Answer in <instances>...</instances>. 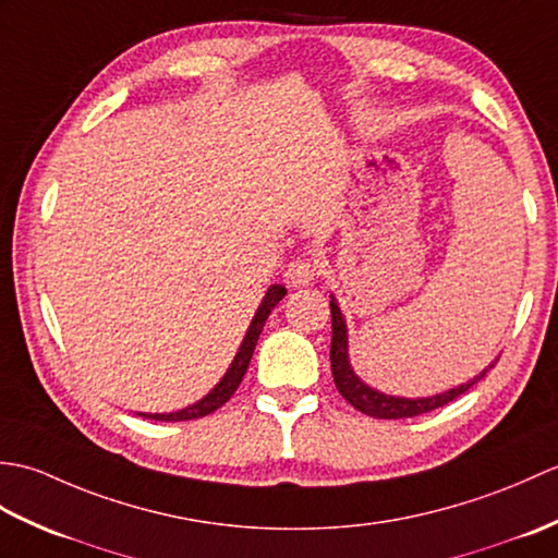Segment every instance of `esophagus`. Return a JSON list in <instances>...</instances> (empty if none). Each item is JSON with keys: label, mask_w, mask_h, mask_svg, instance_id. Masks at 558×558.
I'll use <instances>...</instances> for the list:
<instances>
[{"label": "esophagus", "mask_w": 558, "mask_h": 558, "mask_svg": "<svg viewBox=\"0 0 558 558\" xmlns=\"http://www.w3.org/2000/svg\"><path fill=\"white\" fill-rule=\"evenodd\" d=\"M318 266L314 258H298L286 268V282L290 288H304L318 276Z\"/></svg>", "instance_id": "esophagus-1"}]
</instances>
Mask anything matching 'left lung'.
<instances>
[{"label": "left lung", "mask_w": 558, "mask_h": 558, "mask_svg": "<svg viewBox=\"0 0 558 558\" xmlns=\"http://www.w3.org/2000/svg\"><path fill=\"white\" fill-rule=\"evenodd\" d=\"M330 322H333V338H330V372H333L336 388L354 410L369 414V417H376V420H405V417H417V414H424V412H432L436 408H444L450 400H456L458 396L465 393V390H470L484 374L489 372L484 369L480 376L472 378V381L460 384L458 388H450L446 393H438L432 398L386 396L381 390H374L372 386H366L362 378L352 372L350 354H348V326H345V318L340 314L336 298H330Z\"/></svg>", "instance_id": "left-lung-1"}]
</instances>
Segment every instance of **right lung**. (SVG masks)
<instances>
[{
  "mask_svg": "<svg viewBox=\"0 0 558 558\" xmlns=\"http://www.w3.org/2000/svg\"><path fill=\"white\" fill-rule=\"evenodd\" d=\"M286 294H288V290L282 288V286H270V288H268L266 298H264V302H260V306L256 310V314H254V318H252V326H248L246 336H244V340H242L240 352L234 354L230 369L225 372V376L220 378V384H216V388H213L206 398H201L198 402H194V405H189V408H184V410L168 412V414H141V417L156 420V422H158V420H160V422H186V420L206 417V414H210V412H216L218 408H222L225 402H228V400L234 396V390L240 388V384H242V378H244V374H246V369H248V362H252L254 348H256V342H258L260 330H264V324H266V318H268L270 310H272V306H276L282 298H286Z\"/></svg>",
  "mask_w": 558,
  "mask_h": 558,
  "instance_id": "right-lung-1",
  "label": "right lung"
}]
</instances>
